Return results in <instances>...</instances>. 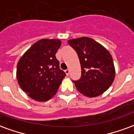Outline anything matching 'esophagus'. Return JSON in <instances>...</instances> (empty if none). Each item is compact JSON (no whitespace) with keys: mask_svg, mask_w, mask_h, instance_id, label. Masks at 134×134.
<instances>
[{"mask_svg":"<svg viewBox=\"0 0 134 134\" xmlns=\"http://www.w3.org/2000/svg\"><path fill=\"white\" fill-rule=\"evenodd\" d=\"M64 72H65V73H66V75H67V76L69 75V74H70V70H68V69H67V70H64Z\"/></svg>","mask_w":134,"mask_h":134,"instance_id":"esophagus-1","label":"esophagus"}]
</instances>
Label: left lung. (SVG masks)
Wrapping results in <instances>:
<instances>
[{"label":"left lung","instance_id":"left-lung-1","mask_svg":"<svg viewBox=\"0 0 134 134\" xmlns=\"http://www.w3.org/2000/svg\"><path fill=\"white\" fill-rule=\"evenodd\" d=\"M68 44L76 51L81 66V77L73 80L77 90L90 98L103 94L115 78V67L109 52L85 36L70 39Z\"/></svg>","mask_w":134,"mask_h":134}]
</instances>
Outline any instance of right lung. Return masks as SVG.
<instances>
[{"instance_id":"1","label":"right lung","mask_w":134,"mask_h":134,"mask_svg":"<svg viewBox=\"0 0 134 134\" xmlns=\"http://www.w3.org/2000/svg\"><path fill=\"white\" fill-rule=\"evenodd\" d=\"M60 46L59 39L43 38L34 43L19 59L16 71L18 82L35 100H49L66 75L59 68L55 56Z\"/></svg>"}]
</instances>
